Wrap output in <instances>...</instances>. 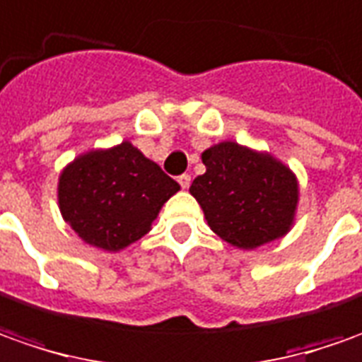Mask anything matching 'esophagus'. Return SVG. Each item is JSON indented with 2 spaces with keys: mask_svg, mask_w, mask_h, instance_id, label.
I'll use <instances>...</instances> for the list:
<instances>
[{
  "mask_svg": "<svg viewBox=\"0 0 362 362\" xmlns=\"http://www.w3.org/2000/svg\"><path fill=\"white\" fill-rule=\"evenodd\" d=\"M179 185L183 187V189H187V187L191 185V175H187V173H183V175H179Z\"/></svg>",
  "mask_w": 362,
  "mask_h": 362,
  "instance_id": "1",
  "label": "esophagus"
}]
</instances>
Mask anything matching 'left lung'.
<instances>
[{
    "label": "left lung",
    "mask_w": 362,
    "mask_h": 362,
    "mask_svg": "<svg viewBox=\"0 0 362 362\" xmlns=\"http://www.w3.org/2000/svg\"><path fill=\"white\" fill-rule=\"evenodd\" d=\"M201 159L207 171L195 177L189 193L223 241L251 251L293 229L299 181L288 165L235 141L211 145Z\"/></svg>",
    "instance_id": "left-lung-1"
}]
</instances>
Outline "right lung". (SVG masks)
Here are the masks:
<instances>
[{"label": "right lung", "instance_id": "1", "mask_svg": "<svg viewBox=\"0 0 362 362\" xmlns=\"http://www.w3.org/2000/svg\"><path fill=\"white\" fill-rule=\"evenodd\" d=\"M181 187L131 141L77 155L59 173L57 205L75 235L119 253L151 231L153 221Z\"/></svg>", "mask_w": 362, "mask_h": 362}]
</instances>
